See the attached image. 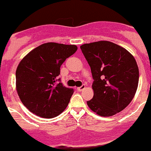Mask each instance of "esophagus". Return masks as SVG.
Wrapping results in <instances>:
<instances>
[{
  "mask_svg": "<svg viewBox=\"0 0 151 151\" xmlns=\"http://www.w3.org/2000/svg\"><path fill=\"white\" fill-rule=\"evenodd\" d=\"M85 87H86V86H85V85L83 84V85H82V86H81L80 87H78L77 88V90L78 91V92H81L82 90H83V89H85Z\"/></svg>",
  "mask_w": 151,
  "mask_h": 151,
  "instance_id": "obj_1",
  "label": "esophagus"
}]
</instances>
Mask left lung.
I'll list each match as a JSON object with an SVG mask.
<instances>
[{
	"instance_id": "left-lung-1",
	"label": "left lung",
	"mask_w": 151,
	"mask_h": 151,
	"mask_svg": "<svg viewBox=\"0 0 151 151\" xmlns=\"http://www.w3.org/2000/svg\"><path fill=\"white\" fill-rule=\"evenodd\" d=\"M90 66L92 99L87 105L102 117L120 112L131 103L139 83V68L134 56L124 47L109 41H98L81 46Z\"/></svg>"
}]
</instances>
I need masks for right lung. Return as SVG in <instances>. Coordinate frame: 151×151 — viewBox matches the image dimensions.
<instances>
[{"label": "right lung", "instance_id": "add662e5", "mask_svg": "<svg viewBox=\"0 0 151 151\" xmlns=\"http://www.w3.org/2000/svg\"><path fill=\"white\" fill-rule=\"evenodd\" d=\"M77 49L75 45L44 43L20 61L16 70V89L23 105L33 114L53 118L67 108L74 90L64 86L58 76L61 65Z\"/></svg>", "mask_w": 151, "mask_h": 151}]
</instances>
